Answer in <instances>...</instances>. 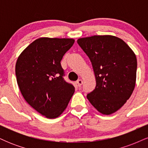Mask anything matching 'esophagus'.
<instances>
[{
	"instance_id": "1",
	"label": "esophagus",
	"mask_w": 148,
	"mask_h": 148,
	"mask_svg": "<svg viewBox=\"0 0 148 148\" xmlns=\"http://www.w3.org/2000/svg\"><path fill=\"white\" fill-rule=\"evenodd\" d=\"M76 85H77L78 87H81V85L83 84V81L81 79H79L77 81H76Z\"/></svg>"
}]
</instances>
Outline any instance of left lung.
<instances>
[{"instance_id": "obj_1", "label": "left lung", "mask_w": 148, "mask_h": 148, "mask_svg": "<svg viewBox=\"0 0 148 148\" xmlns=\"http://www.w3.org/2000/svg\"><path fill=\"white\" fill-rule=\"evenodd\" d=\"M77 43L90 60L95 76V89L88 94V99L103 115L115 113L135 88V53L123 40L113 35L83 37Z\"/></svg>"}]
</instances>
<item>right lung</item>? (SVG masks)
<instances>
[{
    "label": "right lung",
    "instance_id": "right-lung-1",
    "mask_svg": "<svg viewBox=\"0 0 148 148\" xmlns=\"http://www.w3.org/2000/svg\"><path fill=\"white\" fill-rule=\"evenodd\" d=\"M74 43V39H37L18 57L15 72L21 95L27 103L46 118L63 113L74 92L64 81L60 61Z\"/></svg>",
    "mask_w": 148,
    "mask_h": 148
}]
</instances>
